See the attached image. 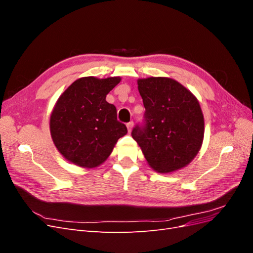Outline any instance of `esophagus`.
Returning <instances> with one entry per match:
<instances>
[{
    "mask_svg": "<svg viewBox=\"0 0 253 253\" xmlns=\"http://www.w3.org/2000/svg\"><path fill=\"white\" fill-rule=\"evenodd\" d=\"M133 126H134V122H133V121H129L128 124H126V127H127V131H128V132L132 131Z\"/></svg>",
    "mask_w": 253,
    "mask_h": 253,
    "instance_id": "obj_1",
    "label": "esophagus"
}]
</instances>
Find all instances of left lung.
I'll use <instances>...</instances> for the list:
<instances>
[{
	"mask_svg": "<svg viewBox=\"0 0 253 253\" xmlns=\"http://www.w3.org/2000/svg\"><path fill=\"white\" fill-rule=\"evenodd\" d=\"M145 109L144 126L133 128L149 166L171 173L188 166L200 152L205 133L204 115L197 98L174 79L137 80Z\"/></svg>",
	"mask_w": 253,
	"mask_h": 253,
	"instance_id": "obj_1",
	"label": "left lung"
}]
</instances>
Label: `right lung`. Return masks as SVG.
I'll return each instance as SVG.
<instances>
[{
	"label": "right lung",
	"instance_id": "1",
	"mask_svg": "<svg viewBox=\"0 0 253 253\" xmlns=\"http://www.w3.org/2000/svg\"><path fill=\"white\" fill-rule=\"evenodd\" d=\"M120 77L77 79L53 106L49 128L57 150L68 162L91 169L111 155L126 126L117 120V110L105 100Z\"/></svg>",
	"mask_w": 253,
	"mask_h": 253
}]
</instances>
